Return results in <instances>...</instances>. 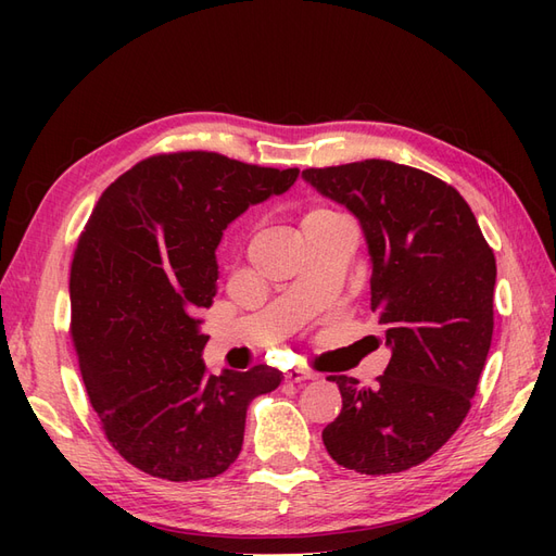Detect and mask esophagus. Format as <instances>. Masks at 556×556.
Listing matches in <instances>:
<instances>
[{
    "label": "esophagus",
    "mask_w": 556,
    "mask_h": 556,
    "mask_svg": "<svg viewBox=\"0 0 556 556\" xmlns=\"http://www.w3.org/2000/svg\"><path fill=\"white\" fill-rule=\"evenodd\" d=\"M315 376L304 371V368H290L288 374H285V382L288 384H299V382H306V380H313Z\"/></svg>",
    "instance_id": "obj_1"
}]
</instances>
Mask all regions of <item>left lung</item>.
I'll return each mask as SVG.
<instances>
[{"instance_id":"left-lung-1","label":"left lung","mask_w":556,"mask_h":556,"mask_svg":"<svg viewBox=\"0 0 556 556\" xmlns=\"http://www.w3.org/2000/svg\"><path fill=\"white\" fill-rule=\"evenodd\" d=\"M301 176L359 220L371 311L392 350L376 387L331 378L343 408L325 447L357 473H401L441 450L470 410L494 331V252L464 197L427 172L364 160Z\"/></svg>"}]
</instances>
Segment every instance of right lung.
<instances>
[{
    "mask_svg": "<svg viewBox=\"0 0 556 556\" xmlns=\"http://www.w3.org/2000/svg\"><path fill=\"white\" fill-rule=\"evenodd\" d=\"M296 178L299 169L190 150L139 162L99 197L74 252L72 339L109 443L143 473H225L250 401L280 384L264 364L208 376L197 315L217 292L227 225Z\"/></svg>",
    "mask_w": 556,
    "mask_h": 556,
    "instance_id": "obj_1",
    "label": "right lung"
}]
</instances>
